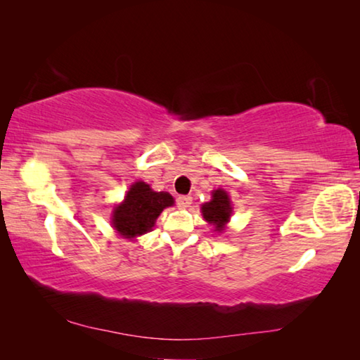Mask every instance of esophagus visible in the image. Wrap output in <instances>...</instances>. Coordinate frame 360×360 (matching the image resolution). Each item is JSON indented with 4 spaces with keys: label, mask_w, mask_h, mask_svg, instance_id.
<instances>
[{
    "label": "esophagus",
    "mask_w": 360,
    "mask_h": 360,
    "mask_svg": "<svg viewBox=\"0 0 360 360\" xmlns=\"http://www.w3.org/2000/svg\"><path fill=\"white\" fill-rule=\"evenodd\" d=\"M176 203H178L179 208H187V206L192 205V197H188V195H179L176 198Z\"/></svg>",
    "instance_id": "34e87169"
}]
</instances>
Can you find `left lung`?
I'll return each mask as SVG.
<instances>
[{
  "label": "left lung",
  "instance_id": "1",
  "mask_svg": "<svg viewBox=\"0 0 360 360\" xmlns=\"http://www.w3.org/2000/svg\"><path fill=\"white\" fill-rule=\"evenodd\" d=\"M202 212L206 221L214 225L217 231H221L231 214V205L227 192L221 191V188L212 192V200L202 206Z\"/></svg>",
  "mask_w": 360,
  "mask_h": 360
}]
</instances>
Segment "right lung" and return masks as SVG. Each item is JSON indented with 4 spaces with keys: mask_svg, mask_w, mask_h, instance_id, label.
<instances>
[{
    "mask_svg": "<svg viewBox=\"0 0 360 360\" xmlns=\"http://www.w3.org/2000/svg\"><path fill=\"white\" fill-rule=\"evenodd\" d=\"M174 203L167 192H154L146 182H135L124 203L114 210L112 225L125 238H135L154 227L160 212Z\"/></svg>",
    "mask_w": 360,
    "mask_h": 360,
    "instance_id": "add662e5",
    "label": "right lung"
}]
</instances>
